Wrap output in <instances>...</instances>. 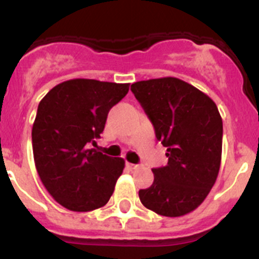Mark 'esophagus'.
Listing matches in <instances>:
<instances>
[{"mask_svg": "<svg viewBox=\"0 0 259 259\" xmlns=\"http://www.w3.org/2000/svg\"><path fill=\"white\" fill-rule=\"evenodd\" d=\"M127 166L131 168V170H136V168H139V164H134V163H127Z\"/></svg>", "mask_w": 259, "mask_h": 259, "instance_id": "1", "label": "esophagus"}]
</instances>
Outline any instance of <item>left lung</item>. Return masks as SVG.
<instances>
[{
	"instance_id": "1",
	"label": "left lung",
	"mask_w": 259,
	"mask_h": 259,
	"mask_svg": "<svg viewBox=\"0 0 259 259\" xmlns=\"http://www.w3.org/2000/svg\"><path fill=\"white\" fill-rule=\"evenodd\" d=\"M131 91L167 148L166 166L153 168L154 182L140 189L146 209L182 217L198 207L219 172L223 122L209 96L176 77L137 81Z\"/></svg>"
}]
</instances>
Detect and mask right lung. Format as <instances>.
<instances>
[{
	"label": "right lung",
	"mask_w": 259,
	"mask_h": 259,
	"mask_svg": "<svg viewBox=\"0 0 259 259\" xmlns=\"http://www.w3.org/2000/svg\"><path fill=\"white\" fill-rule=\"evenodd\" d=\"M130 84L72 79L50 89L37 107L32 148L41 182L59 205L92 211L106 205L124 168L123 158L96 149L107 114Z\"/></svg>",
	"instance_id": "add662e5"
}]
</instances>
